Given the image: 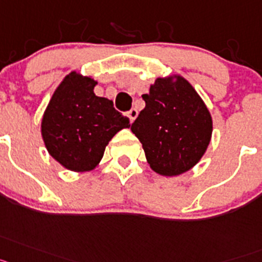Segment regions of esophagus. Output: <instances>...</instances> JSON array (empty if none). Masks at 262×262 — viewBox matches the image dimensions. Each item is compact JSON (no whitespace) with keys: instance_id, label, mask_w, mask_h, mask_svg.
Here are the masks:
<instances>
[{"instance_id":"esophagus-1","label":"esophagus","mask_w":262,"mask_h":262,"mask_svg":"<svg viewBox=\"0 0 262 262\" xmlns=\"http://www.w3.org/2000/svg\"><path fill=\"white\" fill-rule=\"evenodd\" d=\"M128 116H129V118H130V121L133 122L134 120H136V118H137V116H138V111L136 108H132L130 111H129L128 112Z\"/></svg>"}]
</instances>
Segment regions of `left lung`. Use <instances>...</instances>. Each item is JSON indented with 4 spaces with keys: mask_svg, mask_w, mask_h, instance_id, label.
I'll list each match as a JSON object with an SVG mask.
<instances>
[{
    "mask_svg": "<svg viewBox=\"0 0 262 262\" xmlns=\"http://www.w3.org/2000/svg\"><path fill=\"white\" fill-rule=\"evenodd\" d=\"M157 79L142 95L145 108L130 129L144 147L156 172L174 177L194 167L203 157L212 134L206 104L182 76Z\"/></svg>",
    "mask_w": 262,
    "mask_h": 262,
    "instance_id": "obj_1",
    "label": "left lung"
}]
</instances>
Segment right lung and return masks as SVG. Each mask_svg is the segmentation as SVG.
<instances>
[{
    "mask_svg": "<svg viewBox=\"0 0 262 262\" xmlns=\"http://www.w3.org/2000/svg\"><path fill=\"white\" fill-rule=\"evenodd\" d=\"M95 85L92 77L71 72L56 88L42 118L49 153L72 171L95 169L113 136L130 126L112 100L95 95Z\"/></svg>",
    "mask_w": 262,
    "mask_h": 262,
    "instance_id": "obj_1",
    "label": "right lung"
}]
</instances>
